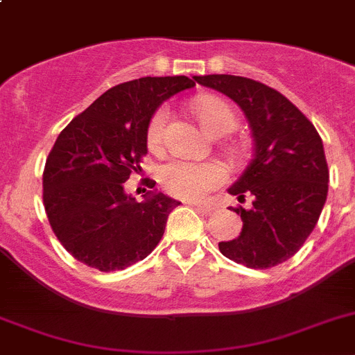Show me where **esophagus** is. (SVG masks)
I'll use <instances>...</instances> for the list:
<instances>
[{
    "label": "esophagus",
    "instance_id": "1",
    "mask_svg": "<svg viewBox=\"0 0 355 355\" xmlns=\"http://www.w3.org/2000/svg\"><path fill=\"white\" fill-rule=\"evenodd\" d=\"M191 205H193L194 209H196L200 214H205V216H207V214L212 212V207L207 205V203H200V201H193Z\"/></svg>",
    "mask_w": 355,
    "mask_h": 355
}]
</instances>
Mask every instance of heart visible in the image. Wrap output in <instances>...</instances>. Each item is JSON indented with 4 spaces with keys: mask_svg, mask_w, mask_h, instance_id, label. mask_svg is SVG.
Segmentation results:
<instances>
[{
    "mask_svg": "<svg viewBox=\"0 0 355 355\" xmlns=\"http://www.w3.org/2000/svg\"><path fill=\"white\" fill-rule=\"evenodd\" d=\"M191 107L201 127L216 138L228 134L237 122L232 106L216 95H200L191 102ZM168 122H170V110L166 106L159 107L152 114L146 129V141L150 148H159L162 145ZM159 178L166 189L175 196L196 200L221 184L225 180V171L216 162H191L177 159L162 166Z\"/></svg>",
    "mask_w": 355,
    "mask_h": 355,
    "instance_id": "b5f03b06",
    "label": "heart"
}]
</instances>
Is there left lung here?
Returning <instances> with one entry per match:
<instances>
[{
  "mask_svg": "<svg viewBox=\"0 0 355 355\" xmlns=\"http://www.w3.org/2000/svg\"><path fill=\"white\" fill-rule=\"evenodd\" d=\"M201 86L232 98L248 118L253 159L228 187L237 200L241 235L219 242V251L249 269H269L301 249L327 200L324 145L308 118L279 92L241 76H194Z\"/></svg>",
  "mask_w": 355,
  "mask_h": 355,
  "instance_id": "8db88e82",
  "label": "left lung"
}]
</instances>
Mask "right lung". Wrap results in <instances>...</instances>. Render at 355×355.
I'll use <instances>...</instances> for the list:
<instances>
[{
	"instance_id": "right-lung-1",
	"label": "right lung",
	"mask_w": 355,
	"mask_h": 355,
	"mask_svg": "<svg viewBox=\"0 0 355 355\" xmlns=\"http://www.w3.org/2000/svg\"><path fill=\"white\" fill-rule=\"evenodd\" d=\"M194 85L185 76L122 83L60 132L44 170V207L54 235L76 260L102 272L122 270L159 244L180 201L154 189L155 182L136 201L123 184L141 171L152 114Z\"/></svg>"
}]
</instances>
